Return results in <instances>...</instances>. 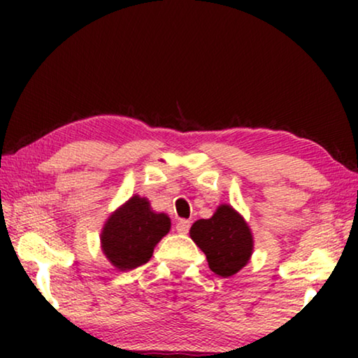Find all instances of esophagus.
I'll return each instance as SVG.
<instances>
[{"label":"esophagus","instance_id":"obj_1","mask_svg":"<svg viewBox=\"0 0 358 358\" xmlns=\"http://www.w3.org/2000/svg\"><path fill=\"white\" fill-rule=\"evenodd\" d=\"M189 228H190L189 220H180V222H178V224H176V229H178V233L180 234H187Z\"/></svg>","mask_w":358,"mask_h":358}]
</instances>
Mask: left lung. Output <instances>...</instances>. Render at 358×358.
<instances>
[{
  "label": "left lung",
  "instance_id": "obj_1",
  "mask_svg": "<svg viewBox=\"0 0 358 358\" xmlns=\"http://www.w3.org/2000/svg\"><path fill=\"white\" fill-rule=\"evenodd\" d=\"M190 238L207 256L208 267L220 277H231L246 266L252 252V234L246 222L229 205H222L212 218L197 220Z\"/></svg>",
  "mask_w": 358,
  "mask_h": 358
}]
</instances>
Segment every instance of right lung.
Segmentation results:
<instances>
[{"label":"right lung","instance_id":"add662e5","mask_svg":"<svg viewBox=\"0 0 358 358\" xmlns=\"http://www.w3.org/2000/svg\"><path fill=\"white\" fill-rule=\"evenodd\" d=\"M169 228L168 215L155 213L148 200L135 195L107 220L102 249L117 268L131 271L150 261L155 246Z\"/></svg>","mask_w":358,"mask_h":358}]
</instances>
